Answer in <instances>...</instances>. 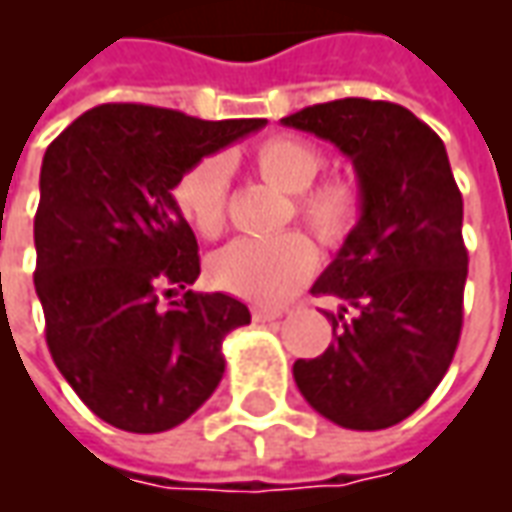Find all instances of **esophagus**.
Returning <instances> with one entry per match:
<instances>
[{
  "mask_svg": "<svg viewBox=\"0 0 512 512\" xmlns=\"http://www.w3.org/2000/svg\"><path fill=\"white\" fill-rule=\"evenodd\" d=\"M282 315H285V310H282V307H255V310H252V318L260 323L277 321V318H282Z\"/></svg>",
  "mask_w": 512,
  "mask_h": 512,
  "instance_id": "1",
  "label": "esophagus"
}]
</instances>
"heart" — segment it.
Instances as JSON below:
<instances>
[{
    "label": "heart",
    "mask_w": 512,
    "mask_h": 512,
    "mask_svg": "<svg viewBox=\"0 0 512 512\" xmlns=\"http://www.w3.org/2000/svg\"><path fill=\"white\" fill-rule=\"evenodd\" d=\"M252 169L274 189L290 194V213L329 249H343L359 230L365 200L354 180L329 178L315 183L323 169V150L310 139L274 134L249 153ZM172 202L191 230L216 238L227 222V164L219 156L197 158L172 183ZM318 263L310 238L299 230L238 238L208 260V277L219 290L241 299L274 304L288 299Z\"/></svg>",
    "instance_id": "obj_1"
}]
</instances>
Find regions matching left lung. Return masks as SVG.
<instances>
[{
	"label": "left lung",
	"instance_id": "1",
	"mask_svg": "<svg viewBox=\"0 0 512 512\" xmlns=\"http://www.w3.org/2000/svg\"><path fill=\"white\" fill-rule=\"evenodd\" d=\"M329 139L354 161L365 216L312 285L343 301L334 343L299 359L304 400L334 425L392 428L411 417L447 373L463 326V197L444 142L406 106L340 98L282 117Z\"/></svg>",
	"mask_w": 512,
	"mask_h": 512
}]
</instances>
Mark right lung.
<instances>
[{
  "label": "right lung",
  "instance_id": "right-lung-1",
  "mask_svg": "<svg viewBox=\"0 0 512 512\" xmlns=\"http://www.w3.org/2000/svg\"><path fill=\"white\" fill-rule=\"evenodd\" d=\"M266 126L145 104L76 117L43 156L35 290L46 343L95 417L128 433L189 419L224 376L222 340L252 315L200 277L197 238L172 202L183 169Z\"/></svg>",
  "mask_w": 512,
  "mask_h": 512
}]
</instances>
